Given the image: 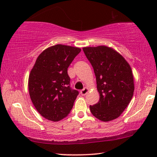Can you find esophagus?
<instances>
[{"instance_id":"1","label":"esophagus","mask_w":157,"mask_h":157,"mask_svg":"<svg viewBox=\"0 0 157 157\" xmlns=\"http://www.w3.org/2000/svg\"><path fill=\"white\" fill-rule=\"evenodd\" d=\"M88 92H89V89H88L87 87H85L84 89H82L81 91V95L84 96V95H86V94L88 93Z\"/></svg>"}]
</instances>
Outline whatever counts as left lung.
<instances>
[{
	"instance_id": "left-lung-1",
	"label": "left lung",
	"mask_w": 157,
	"mask_h": 157,
	"mask_svg": "<svg viewBox=\"0 0 157 157\" xmlns=\"http://www.w3.org/2000/svg\"><path fill=\"white\" fill-rule=\"evenodd\" d=\"M93 66L99 101L90 111L102 121H110L123 113L134 95V76L131 66L114 49L106 46L83 48Z\"/></svg>"
}]
</instances>
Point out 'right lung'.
<instances>
[{
    "label": "right lung",
    "mask_w": 157,
    "mask_h": 157,
    "mask_svg": "<svg viewBox=\"0 0 157 157\" xmlns=\"http://www.w3.org/2000/svg\"><path fill=\"white\" fill-rule=\"evenodd\" d=\"M77 47L57 44L38 56L29 78L31 99L45 119L59 121L67 117L78 91L70 87L67 70L81 52Z\"/></svg>",
    "instance_id": "1"
}]
</instances>
